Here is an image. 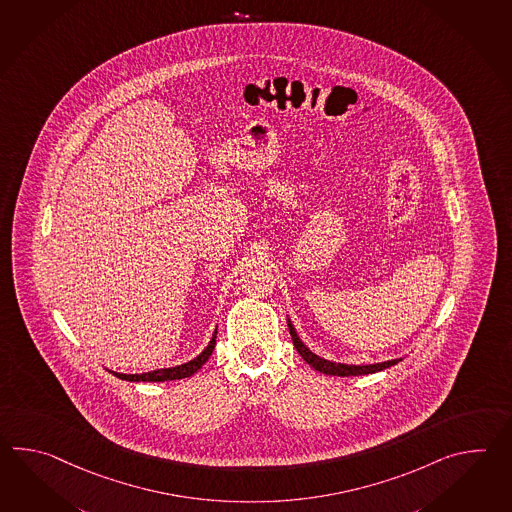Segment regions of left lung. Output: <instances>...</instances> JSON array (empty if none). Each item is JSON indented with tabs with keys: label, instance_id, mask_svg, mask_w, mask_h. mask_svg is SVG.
Masks as SVG:
<instances>
[{
	"label": "left lung",
	"instance_id": "obj_1",
	"mask_svg": "<svg viewBox=\"0 0 512 512\" xmlns=\"http://www.w3.org/2000/svg\"><path fill=\"white\" fill-rule=\"evenodd\" d=\"M288 329H290V336H292V341H294V347L297 349V353L303 356V360L307 362L310 367H314L316 371L319 373H323V375H334V376H360V375H373V373H378V371H384L387 367H391V365L398 364V362H402V358H395V360H387V362H380V364H369V365H349V364H336V362H330V360H325V358H321L316 353H312L310 349H308L307 345L301 341V338L297 336L296 329H294V325H292V321L288 319Z\"/></svg>",
	"mask_w": 512,
	"mask_h": 512
}]
</instances>
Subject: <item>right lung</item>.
Returning a JSON list of instances; mask_svg holds the SVG:
<instances>
[{
  "instance_id": "1",
  "label": "right lung",
  "mask_w": 512,
  "mask_h": 512,
  "mask_svg": "<svg viewBox=\"0 0 512 512\" xmlns=\"http://www.w3.org/2000/svg\"><path fill=\"white\" fill-rule=\"evenodd\" d=\"M216 345V330L211 341L207 343L202 353L198 354L193 360H189L187 364L176 365V367H165V369H156V371H148L141 375H125V373H114V376L126 380V382H167V380H180V378H189L193 376L202 365L209 360V356L213 354Z\"/></svg>"
}]
</instances>
